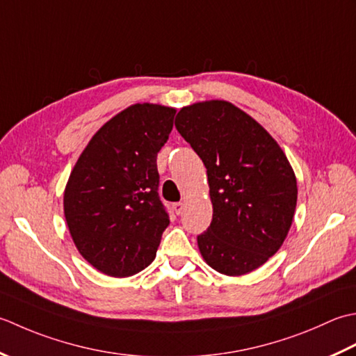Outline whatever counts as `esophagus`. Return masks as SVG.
Instances as JSON below:
<instances>
[{
    "label": "esophagus",
    "instance_id": "34e87169",
    "mask_svg": "<svg viewBox=\"0 0 356 356\" xmlns=\"http://www.w3.org/2000/svg\"><path fill=\"white\" fill-rule=\"evenodd\" d=\"M173 210H175V213H177V215H181V213H183V210H184V202H175V204H173Z\"/></svg>",
    "mask_w": 356,
    "mask_h": 356
}]
</instances>
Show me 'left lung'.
<instances>
[{
	"label": "left lung",
	"mask_w": 356,
	"mask_h": 356,
	"mask_svg": "<svg viewBox=\"0 0 356 356\" xmlns=\"http://www.w3.org/2000/svg\"><path fill=\"white\" fill-rule=\"evenodd\" d=\"M175 127L207 169L212 222L198 248L216 272L238 277L284 243L296 207L295 173L267 130L227 101L183 107Z\"/></svg>",
	"instance_id": "obj_1"
}]
</instances>
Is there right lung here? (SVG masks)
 Segmentation results:
<instances>
[{"mask_svg":"<svg viewBox=\"0 0 356 356\" xmlns=\"http://www.w3.org/2000/svg\"><path fill=\"white\" fill-rule=\"evenodd\" d=\"M177 111L134 104L92 136L64 192V216L84 259L124 278L155 259L169 213L159 200L156 155Z\"/></svg>","mask_w":356,"mask_h":356,"instance_id":"obj_1","label":"right lung"}]
</instances>
